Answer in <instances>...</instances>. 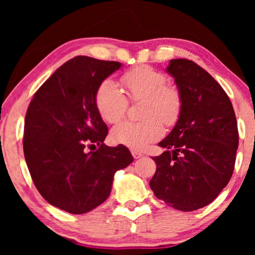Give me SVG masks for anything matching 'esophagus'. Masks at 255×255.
Returning a JSON list of instances; mask_svg holds the SVG:
<instances>
[{"label":"esophagus","mask_w":255,"mask_h":255,"mask_svg":"<svg viewBox=\"0 0 255 255\" xmlns=\"http://www.w3.org/2000/svg\"><path fill=\"white\" fill-rule=\"evenodd\" d=\"M131 154H133V157L135 158V159H137V158H141V157H142V152L136 151V150L131 151Z\"/></svg>","instance_id":"34e87169"}]
</instances>
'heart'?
<instances>
[{
	"mask_svg": "<svg viewBox=\"0 0 255 255\" xmlns=\"http://www.w3.org/2000/svg\"><path fill=\"white\" fill-rule=\"evenodd\" d=\"M131 102H142L139 122L124 121L111 129V141L133 150H141L163 135V125L168 127L178 121L182 111V96L172 85L166 84L162 72L150 66H137L121 78ZM99 115L108 124L119 122L126 115L128 99L115 81L105 79L95 95Z\"/></svg>",
	"mask_w": 255,
	"mask_h": 255,
	"instance_id": "heart-1",
	"label": "heart"
}]
</instances>
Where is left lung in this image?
<instances>
[{
  "label": "left lung",
  "mask_w": 255,
  "mask_h": 255,
  "mask_svg": "<svg viewBox=\"0 0 255 255\" xmlns=\"http://www.w3.org/2000/svg\"><path fill=\"white\" fill-rule=\"evenodd\" d=\"M166 72L182 96V111L165 148L152 159L154 195L180 211L212 203L230 181L239 146L235 113L222 86L193 61L170 60Z\"/></svg>",
  "instance_id": "1"
}]
</instances>
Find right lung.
Listing matches in <instances>:
<instances>
[{
	"label": "right lung",
	"instance_id": "add662e5",
	"mask_svg": "<svg viewBox=\"0 0 255 255\" xmlns=\"http://www.w3.org/2000/svg\"><path fill=\"white\" fill-rule=\"evenodd\" d=\"M114 61L77 56L34 93L25 118L24 154L40 195L81 215L109 198L115 172L134 160L124 145H104L108 127L95 104L99 84L121 68ZM86 144H98L86 152Z\"/></svg>",
	"mask_w": 255,
	"mask_h": 255
}]
</instances>
